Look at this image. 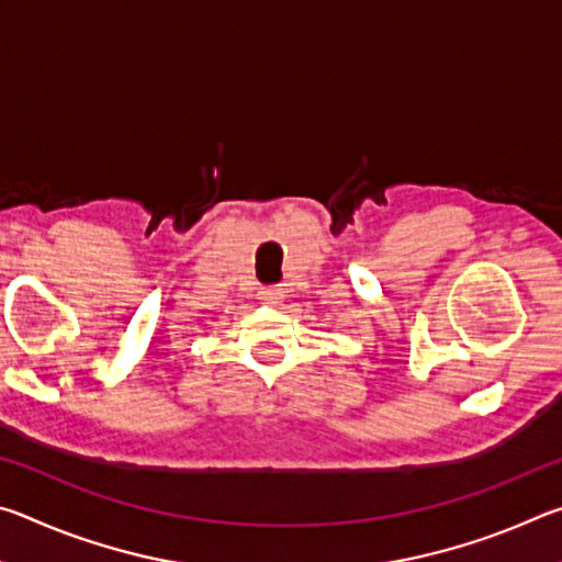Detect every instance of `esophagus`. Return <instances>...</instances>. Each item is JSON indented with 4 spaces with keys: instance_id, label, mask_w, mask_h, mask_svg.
<instances>
[{
    "instance_id": "34e87169",
    "label": "esophagus",
    "mask_w": 562,
    "mask_h": 562,
    "mask_svg": "<svg viewBox=\"0 0 562 562\" xmlns=\"http://www.w3.org/2000/svg\"><path fill=\"white\" fill-rule=\"evenodd\" d=\"M268 300H270V302H274V300H278V297H272V294H270V297H268Z\"/></svg>"
}]
</instances>
